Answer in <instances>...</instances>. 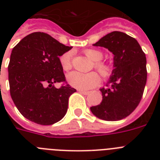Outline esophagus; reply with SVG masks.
<instances>
[{
	"mask_svg": "<svg viewBox=\"0 0 160 160\" xmlns=\"http://www.w3.org/2000/svg\"><path fill=\"white\" fill-rule=\"evenodd\" d=\"M79 92L81 93V94H83V95H87L90 94V91H86V90H78Z\"/></svg>",
	"mask_w": 160,
	"mask_h": 160,
	"instance_id": "obj_1",
	"label": "esophagus"
}]
</instances>
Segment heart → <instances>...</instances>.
<instances>
[{
	"instance_id": "b5f03b06",
	"label": "heart",
	"mask_w": 160,
	"mask_h": 160,
	"mask_svg": "<svg viewBox=\"0 0 160 160\" xmlns=\"http://www.w3.org/2000/svg\"><path fill=\"white\" fill-rule=\"evenodd\" d=\"M84 53L89 59H90L92 61H95L94 66L103 77H108L110 75L111 72L110 66L106 63L100 61L103 58V53L101 51L95 49H87L84 51ZM71 58H72V53L70 51L65 52L60 57L61 67L65 71L70 70L72 67ZM67 81L71 86L76 89L89 90L96 86L100 83V78L97 73L95 72L83 74L77 71H73L68 74Z\"/></svg>"
}]
</instances>
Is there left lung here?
I'll return each mask as SVG.
<instances>
[{
	"label": "left lung",
	"instance_id": "1",
	"mask_svg": "<svg viewBox=\"0 0 160 160\" xmlns=\"http://www.w3.org/2000/svg\"><path fill=\"white\" fill-rule=\"evenodd\" d=\"M114 55V70L107 86L101 88L102 101L90 107L100 119L116 121L129 116L141 100L147 80L146 57L138 41L127 34L113 31L94 44Z\"/></svg>",
	"mask_w": 160,
	"mask_h": 160
}]
</instances>
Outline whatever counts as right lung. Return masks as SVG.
Segmentation results:
<instances>
[{"label": "right lung", "instance_id": "right-lung-1", "mask_svg": "<svg viewBox=\"0 0 160 160\" xmlns=\"http://www.w3.org/2000/svg\"><path fill=\"white\" fill-rule=\"evenodd\" d=\"M71 48L43 32L30 34L14 47L8 65L10 93L25 118L49 125L65 116L76 90L54 84L65 81L60 56Z\"/></svg>", "mask_w": 160, "mask_h": 160}]
</instances>
